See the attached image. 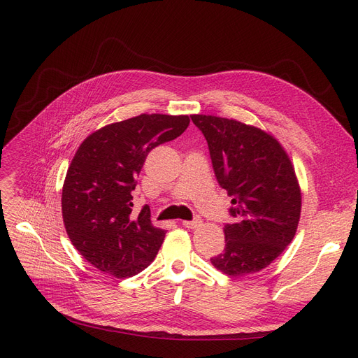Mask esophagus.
<instances>
[{
    "instance_id": "34e87169",
    "label": "esophagus",
    "mask_w": 358,
    "mask_h": 358,
    "mask_svg": "<svg viewBox=\"0 0 358 358\" xmlns=\"http://www.w3.org/2000/svg\"><path fill=\"white\" fill-rule=\"evenodd\" d=\"M200 224H201V217H200V216H196L193 220H182V227L189 228V229L199 228Z\"/></svg>"
}]
</instances>
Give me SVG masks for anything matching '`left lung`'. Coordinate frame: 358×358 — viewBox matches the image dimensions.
I'll return each mask as SVG.
<instances>
[{
    "instance_id": "obj_1",
    "label": "left lung",
    "mask_w": 358,
    "mask_h": 358,
    "mask_svg": "<svg viewBox=\"0 0 358 358\" xmlns=\"http://www.w3.org/2000/svg\"><path fill=\"white\" fill-rule=\"evenodd\" d=\"M208 141L216 180L232 197L227 245L210 258L228 275H245L270 266L292 242L302 208L293 165L266 131L236 120L193 115Z\"/></svg>"
}]
</instances>
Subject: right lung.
I'll use <instances>...</instances> for the list:
<instances>
[{
	"label": "right lung",
	"mask_w": 358,
	"mask_h": 358,
	"mask_svg": "<svg viewBox=\"0 0 358 358\" xmlns=\"http://www.w3.org/2000/svg\"><path fill=\"white\" fill-rule=\"evenodd\" d=\"M189 123V116L141 115L94 131L78 148L64 182L62 216L72 245L100 271L127 278L155 259L165 231L152 227L148 204L131 212V192L150 150Z\"/></svg>",
	"instance_id": "right-lung-1"
}]
</instances>
